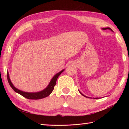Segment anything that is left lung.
<instances>
[{
    "mask_svg": "<svg viewBox=\"0 0 129 129\" xmlns=\"http://www.w3.org/2000/svg\"><path fill=\"white\" fill-rule=\"evenodd\" d=\"M102 29L103 30H106V29H109V30H110L111 31H113V30H112L111 28H102ZM79 92H80V94L82 95H83L84 96H85V97H86V98H88V97H87V96H85L84 95H83V94H82V93L80 91H79ZM94 99H98V98H94Z\"/></svg>",
    "mask_w": 129,
    "mask_h": 129,
    "instance_id": "8db88e82",
    "label": "left lung"
}]
</instances>
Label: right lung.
Returning a JSON list of instances; mask_svg holds the SVG:
<instances>
[{
  "label": "right lung",
  "instance_id": "obj_1",
  "mask_svg": "<svg viewBox=\"0 0 129 129\" xmlns=\"http://www.w3.org/2000/svg\"><path fill=\"white\" fill-rule=\"evenodd\" d=\"M64 69H63L61 71V72H60L59 73H57L56 75H55L54 77L52 78L50 83L49 84L48 86L46 87L45 89H44L41 91L37 92H24L23 91H21V90H19L18 89H16V87L13 85L12 82H11L8 72L7 73V79H8V83H9L10 86L12 87V88L14 90V91L18 93V94L21 95V96H24V98L28 99L38 100V99H43V98L47 97L51 94L52 91H53V90H54L55 85H56V82L57 78L59 77V76L61 74L62 72H64Z\"/></svg>",
  "mask_w": 129,
  "mask_h": 129
}]
</instances>
